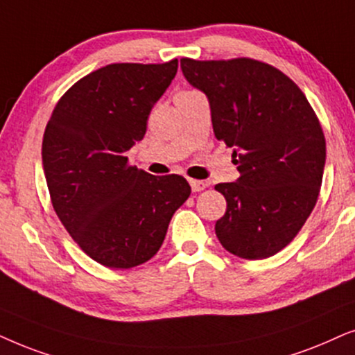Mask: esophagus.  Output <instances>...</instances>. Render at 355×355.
<instances>
[{
	"mask_svg": "<svg viewBox=\"0 0 355 355\" xmlns=\"http://www.w3.org/2000/svg\"><path fill=\"white\" fill-rule=\"evenodd\" d=\"M190 185H191V190L196 193V191H202L205 188L209 187V183L202 182V180H190Z\"/></svg>",
	"mask_w": 355,
	"mask_h": 355,
	"instance_id": "obj_1",
	"label": "esophagus"
}]
</instances>
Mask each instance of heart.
<instances>
[{
    "label": "heart",
    "instance_id": "b5f03b06",
    "mask_svg": "<svg viewBox=\"0 0 355 355\" xmlns=\"http://www.w3.org/2000/svg\"><path fill=\"white\" fill-rule=\"evenodd\" d=\"M188 92H193V91H183V92H180V94H188Z\"/></svg>",
    "mask_w": 355,
    "mask_h": 355
}]
</instances>
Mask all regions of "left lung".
Masks as SVG:
<instances>
[{
	"instance_id": "1",
	"label": "left lung",
	"mask_w": 355,
	"mask_h": 355,
	"mask_svg": "<svg viewBox=\"0 0 355 355\" xmlns=\"http://www.w3.org/2000/svg\"><path fill=\"white\" fill-rule=\"evenodd\" d=\"M183 76L206 94L214 135L234 148L237 182L216 235L227 252L269 258L287 247L313 211L326 160L321 125L305 94L271 64L252 58H182Z\"/></svg>"
}]
</instances>
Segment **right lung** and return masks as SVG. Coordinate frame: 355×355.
Here are the masks:
<instances>
[{
	"mask_svg": "<svg viewBox=\"0 0 355 355\" xmlns=\"http://www.w3.org/2000/svg\"><path fill=\"white\" fill-rule=\"evenodd\" d=\"M177 69L178 60L92 71L64 92L45 128L42 164L53 209L83 252L107 268L153 258L191 193L182 175L155 177L128 162Z\"/></svg>",
	"mask_w": 355,
	"mask_h": 355,
	"instance_id": "add662e5",
	"label": "right lung"
}]
</instances>
